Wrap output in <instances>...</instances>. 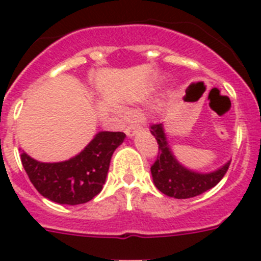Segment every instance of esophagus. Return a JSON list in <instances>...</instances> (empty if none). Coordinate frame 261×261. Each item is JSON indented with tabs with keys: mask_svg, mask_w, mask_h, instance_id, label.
<instances>
[{
	"mask_svg": "<svg viewBox=\"0 0 261 261\" xmlns=\"http://www.w3.org/2000/svg\"><path fill=\"white\" fill-rule=\"evenodd\" d=\"M139 131V127L137 124H130V126H127L126 128V134L128 138H134L137 135V133Z\"/></svg>",
	"mask_w": 261,
	"mask_h": 261,
	"instance_id": "1",
	"label": "esophagus"
}]
</instances>
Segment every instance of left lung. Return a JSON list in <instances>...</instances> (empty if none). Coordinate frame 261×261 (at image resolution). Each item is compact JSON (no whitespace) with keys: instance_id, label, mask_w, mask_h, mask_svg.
<instances>
[{"instance_id":"left-lung-1","label":"left lung","mask_w":261,"mask_h":261,"mask_svg":"<svg viewBox=\"0 0 261 261\" xmlns=\"http://www.w3.org/2000/svg\"><path fill=\"white\" fill-rule=\"evenodd\" d=\"M151 134L156 139L161 151L151 167V175L155 187L162 194L175 199L194 198L215 187L228 170L231 161L210 172L195 171L186 167L172 152L163 123L151 126Z\"/></svg>"}]
</instances>
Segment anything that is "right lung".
<instances>
[{"label":"right lung","instance_id":"add662e5","mask_svg":"<svg viewBox=\"0 0 261 261\" xmlns=\"http://www.w3.org/2000/svg\"><path fill=\"white\" fill-rule=\"evenodd\" d=\"M124 138V133L99 131L67 161L46 163L22 151L21 162L33 186L46 199L58 204H83L102 191L111 156Z\"/></svg>","mask_w":261,"mask_h":261}]
</instances>
